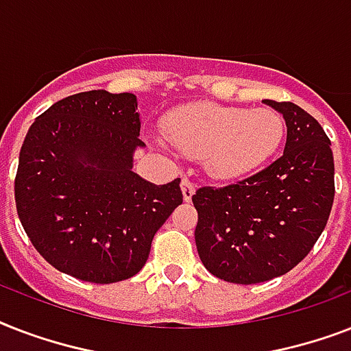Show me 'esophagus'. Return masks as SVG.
<instances>
[{"instance_id": "34e87169", "label": "esophagus", "mask_w": 351, "mask_h": 351, "mask_svg": "<svg viewBox=\"0 0 351 351\" xmlns=\"http://www.w3.org/2000/svg\"><path fill=\"white\" fill-rule=\"evenodd\" d=\"M195 191H197V186H195L191 180L184 178V180H182V195H184V200H186V202H191Z\"/></svg>"}]
</instances>
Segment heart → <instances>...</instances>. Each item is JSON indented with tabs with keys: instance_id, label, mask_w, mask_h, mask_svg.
Masks as SVG:
<instances>
[{
	"instance_id": "heart-1",
	"label": "heart",
	"mask_w": 351,
	"mask_h": 351,
	"mask_svg": "<svg viewBox=\"0 0 351 351\" xmlns=\"http://www.w3.org/2000/svg\"><path fill=\"white\" fill-rule=\"evenodd\" d=\"M169 142L189 158L204 160L209 176L240 182L261 171L278 153L286 123L275 109L191 104L165 120Z\"/></svg>"
}]
</instances>
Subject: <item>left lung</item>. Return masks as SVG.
Returning a JSON list of instances; mask_svg holds the SVG:
<instances>
[{
  "label": "left lung",
  "mask_w": 351,
  "mask_h": 351,
  "mask_svg": "<svg viewBox=\"0 0 351 351\" xmlns=\"http://www.w3.org/2000/svg\"><path fill=\"white\" fill-rule=\"evenodd\" d=\"M288 136L269 167L226 187H200L195 242L215 277L266 282L293 269L326 228L335 195L332 142L315 118L291 101L264 100Z\"/></svg>",
  "instance_id": "obj_1"
}]
</instances>
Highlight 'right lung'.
<instances>
[{
    "mask_svg": "<svg viewBox=\"0 0 351 351\" xmlns=\"http://www.w3.org/2000/svg\"><path fill=\"white\" fill-rule=\"evenodd\" d=\"M136 96L89 90L30 125L14 182L25 233L51 266L85 282L136 275L154 233L182 204L180 178L156 186L132 171Z\"/></svg>",
    "mask_w": 351,
    "mask_h": 351,
    "instance_id": "right-lung-1",
    "label": "right lung"
}]
</instances>
